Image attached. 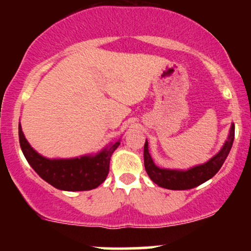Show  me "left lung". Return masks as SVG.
Instances as JSON below:
<instances>
[{
    "instance_id": "1",
    "label": "left lung",
    "mask_w": 251,
    "mask_h": 251,
    "mask_svg": "<svg viewBox=\"0 0 251 251\" xmlns=\"http://www.w3.org/2000/svg\"><path fill=\"white\" fill-rule=\"evenodd\" d=\"M234 138L235 125L232 124L226 142L224 143L221 151L206 163L196 165L194 168L188 170H170L158 168L149 153V144L148 140H146L145 145H144V165H145V170L148 172L149 177L158 186H162V188L169 190H189L196 188V186L203 184L204 181L209 180L210 178L214 177L220 171L223 163L226 162L230 150H231Z\"/></svg>"
}]
</instances>
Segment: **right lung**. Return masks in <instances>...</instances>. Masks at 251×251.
I'll return each mask as SVG.
<instances>
[{"label": "right lung", "instance_id": "obj_1", "mask_svg": "<svg viewBox=\"0 0 251 251\" xmlns=\"http://www.w3.org/2000/svg\"><path fill=\"white\" fill-rule=\"evenodd\" d=\"M20 146L25 159L43 180L65 191H87L96 189L107 177L111 155L120 145V140L111 144L99 153L71 159H48L29 145L19 124Z\"/></svg>", "mask_w": 251, "mask_h": 251}]
</instances>
